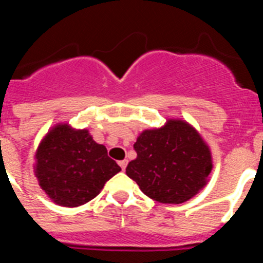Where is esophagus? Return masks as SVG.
Here are the masks:
<instances>
[{
	"mask_svg": "<svg viewBox=\"0 0 263 263\" xmlns=\"http://www.w3.org/2000/svg\"><path fill=\"white\" fill-rule=\"evenodd\" d=\"M118 164H120L121 168H122V170H124V171H125V168H126V166H127V160H126V159L120 160V162H118Z\"/></svg>",
	"mask_w": 263,
	"mask_h": 263,
	"instance_id": "1",
	"label": "esophagus"
}]
</instances>
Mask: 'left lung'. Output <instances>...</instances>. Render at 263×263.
I'll use <instances>...</instances> for the list:
<instances>
[{"label":"left lung","mask_w":263,"mask_h":263,"mask_svg":"<svg viewBox=\"0 0 263 263\" xmlns=\"http://www.w3.org/2000/svg\"><path fill=\"white\" fill-rule=\"evenodd\" d=\"M134 150L137 158L127 164L126 175L159 203L190 200L206 184L212 170L210 148L183 121L171 120L164 127L145 130Z\"/></svg>","instance_id":"left-lung-1"}]
</instances>
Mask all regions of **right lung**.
Returning <instances> with one entry per match:
<instances>
[{
	"instance_id": "1",
	"label": "right lung",
	"mask_w": 263,
	"mask_h": 263,
	"mask_svg": "<svg viewBox=\"0 0 263 263\" xmlns=\"http://www.w3.org/2000/svg\"><path fill=\"white\" fill-rule=\"evenodd\" d=\"M36 178L42 190L59 205L79 206L96 197L121 167L108 157L88 130L59 125L36 150Z\"/></svg>"
}]
</instances>
